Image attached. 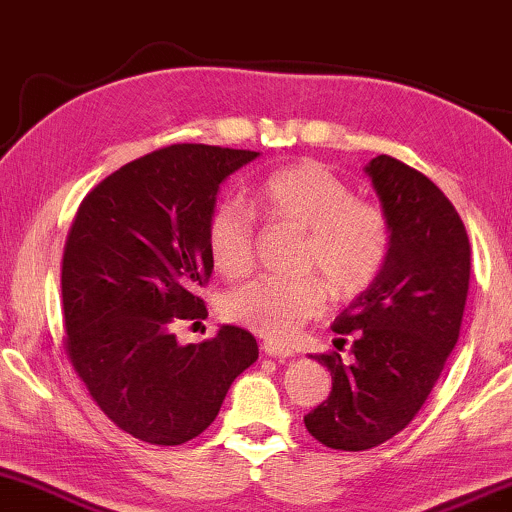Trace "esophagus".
Masks as SVG:
<instances>
[{"label": "esophagus", "mask_w": 512, "mask_h": 512, "mask_svg": "<svg viewBox=\"0 0 512 512\" xmlns=\"http://www.w3.org/2000/svg\"><path fill=\"white\" fill-rule=\"evenodd\" d=\"M262 351L271 358H292V356H295V351L288 349V346H281V344H274V342H264Z\"/></svg>", "instance_id": "obj_1"}]
</instances>
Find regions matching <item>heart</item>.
Returning a JSON list of instances; mask_svg holds the SVG:
<instances>
[{
  "label": "heart",
  "instance_id": "obj_1",
  "mask_svg": "<svg viewBox=\"0 0 512 512\" xmlns=\"http://www.w3.org/2000/svg\"><path fill=\"white\" fill-rule=\"evenodd\" d=\"M257 206L276 222L309 231L302 269L325 278L335 297H356L377 281L391 252L393 229L384 208L356 199L344 180L318 161H297L264 177ZM206 248L217 274L238 278L252 267L255 217L243 203H217L206 222ZM325 306L316 278L274 281L257 278L222 299V313L267 339L295 337Z\"/></svg>",
  "mask_w": 512,
  "mask_h": 512
}]
</instances>
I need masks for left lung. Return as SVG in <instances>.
Returning <instances> with one entry per match:
<instances>
[{"label": "left lung", "mask_w": 512, "mask_h": 512, "mask_svg": "<svg viewBox=\"0 0 512 512\" xmlns=\"http://www.w3.org/2000/svg\"><path fill=\"white\" fill-rule=\"evenodd\" d=\"M391 220L388 260L332 330L353 335L351 363L313 356L332 374L325 403L304 426L325 447L363 452L417 417L459 339L470 243L452 201L419 170L381 154L365 166Z\"/></svg>", "instance_id": "left-lung-1"}]
</instances>
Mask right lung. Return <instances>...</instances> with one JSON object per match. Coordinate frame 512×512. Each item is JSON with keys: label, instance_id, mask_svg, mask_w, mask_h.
<instances>
[{"label": "right lung", "instance_id": "1", "mask_svg": "<svg viewBox=\"0 0 512 512\" xmlns=\"http://www.w3.org/2000/svg\"><path fill=\"white\" fill-rule=\"evenodd\" d=\"M260 152L170 145L86 194L63 255L67 358L95 405L149 445H182L213 424L229 386L257 360L248 330L222 325L177 344L175 318H206L213 274L206 222L227 177Z\"/></svg>", "mask_w": 512, "mask_h": 512}]
</instances>
